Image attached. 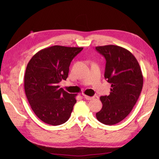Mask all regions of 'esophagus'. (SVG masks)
<instances>
[{
    "mask_svg": "<svg viewBox=\"0 0 159 159\" xmlns=\"http://www.w3.org/2000/svg\"><path fill=\"white\" fill-rule=\"evenodd\" d=\"M83 96H84V98H85L86 100H92L93 98V97H90V96H86V95H83Z\"/></svg>",
    "mask_w": 159,
    "mask_h": 159,
    "instance_id": "34e87169",
    "label": "esophagus"
}]
</instances>
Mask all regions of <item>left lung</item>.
Segmentation results:
<instances>
[{
    "mask_svg": "<svg viewBox=\"0 0 159 159\" xmlns=\"http://www.w3.org/2000/svg\"><path fill=\"white\" fill-rule=\"evenodd\" d=\"M96 49L106 59L104 78L111 84L109 95L100 98L103 106L96 118L104 124H116L128 116L139 98L142 72L135 57L126 48L107 45Z\"/></svg>",
    "mask_w": 159,
    "mask_h": 159,
    "instance_id": "1",
    "label": "left lung"
}]
</instances>
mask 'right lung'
<instances>
[{
  "mask_svg": "<svg viewBox=\"0 0 159 159\" xmlns=\"http://www.w3.org/2000/svg\"><path fill=\"white\" fill-rule=\"evenodd\" d=\"M82 47L53 46L39 50L27 64L25 90L33 112L39 119L52 126L68 120L76 94L60 88L59 83L66 80L72 60Z\"/></svg>",
  "mask_w": 159,
  "mask_h": 159,
  "instance_id": "right-lung-1",
  "label": "right lung"
}]
</instances>
